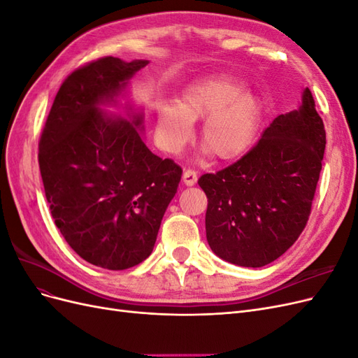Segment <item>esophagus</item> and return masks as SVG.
Masks as SVG:
<instances>
[{
	"instance_id": "esophagus-1",
	"label": "esophagus",
	"mask_w": 358,
	"mask_h": 358,
	"mask_svg": "<svg viewBox=\"0 0 358 358\" xmlns=\"http://www.w3.org/2000/svg\"><path fill=\"white\" fill-rule=\"evenodd\" d=\"M197 171H194V170H185L183 171V175H182V180H183V183H185L187 187H192V185H196L197 183Z\"/></svg>"
}]
</instances>
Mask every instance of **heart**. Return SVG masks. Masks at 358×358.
Segmentation results:
<instances>
[{
	"instance_id": "heart-1",
	"label": "heart",
	"mask_w": 358,
	"mask_h": 358,
	"mask_svg": "<svg viewBox=\"0 0 358 358\" xmlns=\"http://www.w3.org/2000/svg\"><path fill=\"white\" fill-rule=\"evenodd\" d=\"M243 82L229 73L194 80L179 96V104L161 106L155 136L167 152H179L194 133V121L204 119L200 140L220 161L242 157L252 146L262 124L263 103Z\"/></svg>"
}]
</instances>
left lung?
Masks as SVG:
<instances>
[{"label": "left lung", "mask_w": 358, "mask_h": 358, "mask_svg": "<svg viewBox=\"0 0 358 358\" xmlns=\"http://www.w3.org/2000/svg\"><path fill=\"white\" fill-rule=\"evenodd\" d=\"M324 149L322 119L305 88L299 109L275 117L251 152L199 179L212 251L242 267H263L287 252L308 222Z\"/></svg>", "instance_id": "1"}]
</instances>
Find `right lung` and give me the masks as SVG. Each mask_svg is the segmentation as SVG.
<instances>
[{
	"instance_id": "right-lung-1",
	"label": "right lung",
	"mask_w": 358,
	"mask_h": 358,
	"mask_svg": "<svg viewBox=\"0 0 358 358\" xmlns=\"http://www.w3.org/2000/svg\"><path fill=\"white\" fill-rule=\"evenodd\" d=\"M148 64L106 57L73 71L40 138V173L57 227L85 262L109 270L150 255L182 176L171 159L150 152L142 107L128 100L129 80Z\"/></svg>"
}]
</instances>
